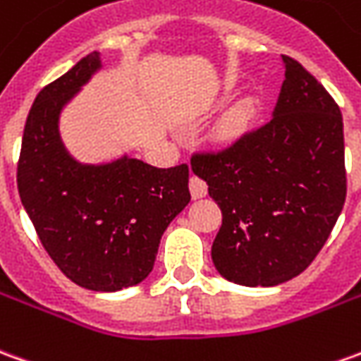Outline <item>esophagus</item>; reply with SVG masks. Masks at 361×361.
<instances>
[{
    "mask_svg": "<svg viewBox=\"0 0 361 361\" xmlns=\"http://www.w3.org/2000/svg\"><path fill=\"white\" fill-rule=\"evenodd\" d=\"M189 191H191V197L201 199L207 195V183L197 176H191L189 178Z\"/></svg>",
    "mask_w": 361,
    "mask_h": 361,
    "instance_id": "1",
    "label": "esophagus"
}]
</instances>
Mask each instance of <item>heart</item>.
<instances>
[{
    "mask_svg": "<svg viewBox=\"0 0 361 361\" xmlns=\"http://www.w3.org/2000/svg\"><path fill=\"white\" fill-rule=\"evenodd\" d=\"M259 113V105L254 97H244L240 102H236L223 115V119L219 121L216 127V137L223 142H234L240 137H244L252 125L256 123Z\"/></svg>",
    "mask_w": 361,
    "mask_h": 361,
    "instance_id": "b5f03b06",
    "label": "heart"
}]
</instances>
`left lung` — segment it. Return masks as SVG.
<instances>
[{
  "instance_id": "1",
  "label": "left lung",
  "mask_w": 361,
  "mask_h": 361,
  "mask_svg": "<svg viewBox=\"0 0 361 361\" xmlns=\"http://www.w3.org/2000/svg\"><path fill=\"white\" fill-rule=\"evenodd\" d=\"M281 60L271 121L228 148L191 156L223 213L213 264L238 286H279L305 271L346 201L340 107L297 60Z\"/></svg>"
}]
</instances>
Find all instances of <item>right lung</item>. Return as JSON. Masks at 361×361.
I'll list each match as a JSON object with an SVG mask.
<instances>
[{
	"label": "right lung",
	"instance_id": "obj_1",
	"mask_svg": "<svg viewBox=\"0 0 361 361\" xmlns=\"http://www.w3.org/2000/svg\"><path fill=\"white\" fill-rule=\"evenodd\" d=\"M102 68L99 52L44 85L25 123L17 188L44 250L92 291L137 286L154 268L164 231L189 203V168H154L123 156L75 162L60 140V111Z\"/></svg>",
	"mask_w": 361,
	"mask_h": 361
}]
</instances>
